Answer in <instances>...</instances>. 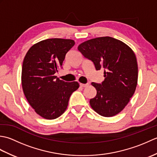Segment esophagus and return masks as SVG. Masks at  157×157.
<instances>
[{
	"instance_id": "obj_1",
	"label": "esophagus",
	"mask_w": 157,
	"mask_h": 157,
	"mask_svg": "<svg viewBox=\"0 0 157 157\" xmlns=\"http://www.w3.org/2000/svg\"><path fill=\"white\" fill-rule=\"evenodd\" d=\"M79 85H80V86H81V87H87V86L89 85L88 84H79Z\"/></svg>"
}]
</instances>
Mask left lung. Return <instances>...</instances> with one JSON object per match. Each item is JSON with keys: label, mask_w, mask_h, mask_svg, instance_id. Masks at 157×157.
Listing matches in <instances>:
<instances>
[{"label": "left lung", "mask_w": 157, "mask_h": 157, "mask_svg": "<svg viewBox=\"0 0 157 157\" xmlns=\"http://www.w3.org/2000/svg\"><path fill=\"white\" fill-rule=\"evenodd\" d=\"M84 57L93 62L96 70L105 69L102 84L92 82L96 90L90 104L103 117L115 116L125 107L138 83L137 59L132 48L109 36L93 38L78 47Z\"/></svg>", "instance_id": "left-lung-1"}]
</instances>
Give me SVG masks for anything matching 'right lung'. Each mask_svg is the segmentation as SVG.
<instances>
[{
	"mask_svg": "<svg viewBox=\"0 0 157 157\" xmlns=\"http://www.w3.org/2000/svg\"><path fill=\"white\" fill-rule=\"evenodd\" d=\"M74 44L70 39H46L33 45L23 59V91L29 104L43 118L55 119L61 116L71 94L79 88L78 82H67L55 75Z\"/></svg>",
	"mask_w": 157,
	"mask_h": 157,
	"instance_id": "1",
	"label": "right lung"
}]
</instances>
